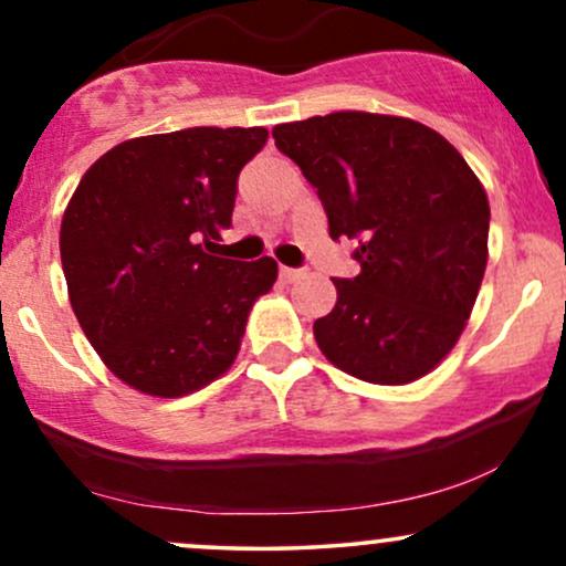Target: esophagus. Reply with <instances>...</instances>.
<instances>
[{
    "label": "esophagus",
    "instance_id": "obj_1",
    "mask_svg": "<svg viewBox=\"0 0 566 566\" xmlns=\"http://www.w3.org/2000/svg\"><path fill=\"white\" fill-rule=\"evenodd\" d=\"M279 276H282V282L292 284V282H297V279H303L305 271H301V269H287V265H282V269H279Z\"/></svg>",
    "mask_w": 566,
    "mask_h": 566
}]
</instances>
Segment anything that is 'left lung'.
Wrapping results in <instances>:
<instances>
[{"mask_svg":"<svg viewBox=\"0 0 566 566\" xmlns=\"http://www.w3.org/2000/svg\"><path fill=\"white\" fill-rule=\"evenodd\" d=\"M319 193L329 237L356 239L354 279L314 322L322 354L375 386L437 369L482 287L490 201L463 154L407 116L335 112L271 129Z\"/></svg>","mask_w":566,"mask_h":566,"instance_id":"left-lung-1","label":"left lung"}]
</instances>
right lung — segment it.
Returning <instances> with one entry per match:
<instances>
[{"label":"right lung","mask_w":566,"mask_h":566,"mask_svg":"<svg viewBox=\"0 0 566 566\" xmlns=\"http://www.w3.org/2000/svg\"><path fill=\"white\" fill-rule=\"evenodd\" d=\"M265 127H188L129 138L82 175L61 223L69 301L122 382L178 399L226 375L276 261L210 255L237 178Z\"/></svg>","instance_id":"right-lung-1"}]
</instances>
